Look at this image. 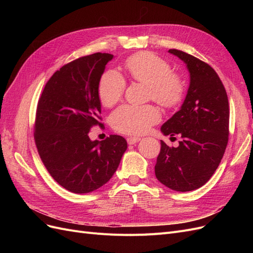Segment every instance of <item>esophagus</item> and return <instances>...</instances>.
Segmentation results:
<instances>
[{
	"mask_svg": "<svg viewBox=\"0 0 253 253\" xmlns=\"http://www.w3.org/2000/svg\"><path fill=\"white\" fill-rule=\"evenodd\" d=\"M139 140H140L139 137H127V138H126V141H127L128 144H135V143L138 142Z\"/></svg>",
	"mask_w": 253,
	"mask_h": 253,
	"instance_id": "obj_1",
	"label": "esophagus"
}]
</instances>
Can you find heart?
Returning <instances> with one entry per match:
<instances>
[{
  "label": "heart",
  "mask_w": 253,
  "mask_h": 253,
  "mask_svg": "<svg viewBox=\"0 0 253 253\" xmlns=\"http://www.w3.org/2000/svg\"><path fill=\"white\" fill-rule=\"evenodd\" d=\"M125 72L133 81L149 87V98L165 109L177 108L185 97L186 85L180 76L171 72L170 64L149 51L137 52L124 64ZM126 88V81L114 72H105L98 81L97 95L105 108L116 104ZM160 119L154 105L124 104L110 116L112 127L119 133L140 135Z\"/></svg>",
  "instance_id": "obj_1"
}]
</instances>
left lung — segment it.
Wrapping results in <instances>:
<instances>
[{"label": "left lung", "mask_w": 253, "mask_h": 253, "mask_svg": "<svg viewBox=\"0 0 253 253\" xmlns=\"http://www.w3.org/2000/svg\"><path fill=\"white\" fill-rule=\"evenodd\" d=\"M187 64L190 86L181 108L163 125L167 136L178 135L177 148L164 141L155 175L165 186L179 192L201 188L224 156L229 139V102L223 82L204 61L178 49H170Z\"/></svg>", "instance_id": "obj_1"}]
</instances>
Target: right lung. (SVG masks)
<instances>
[{
	"instance_id": "obj_1",
	"label": "right lung",
	"mask_w": 253,
	"mask_h": 253,
	"mask_svg": "<svg viewBox=\"0 0 253 253\" xmlns=\"http://www.w3.org/2000/svg\"><path fill=\"white\" fill-rule=\"evenodd\" d=\"M113 55L96 52L63 65L45 84L37 106L35 142L42 163L60 186L89 193L116 172L126 140L110 135L91 141L90 128L102 126L98 81Z\"/></svg>"
}]
</instances>
